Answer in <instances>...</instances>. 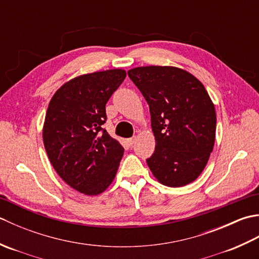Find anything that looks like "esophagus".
I'll list each match as a JSON object with an SVG mask.
<instances>
[{"label":"esophagus","instance_id":"1","mask_svg":"<svg viewBox=\"0 0 259 259\" xmlns=\"http://www.w3.org/2000/svg\"><path fill=\"white\" fill-rule=\"evenodd\" d=\"M126 142H128L129 146H133L135 142H136V137H133V138H129L128 140H126Z\"/></svg>","mask_w":259,"mask_h":259}]
</instances>
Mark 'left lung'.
<instances>
[{
	"mask_svg": "<svg viewBox=\"0 0 259 259\" xmlns=\"http://www.w3.org/2000/svg\"><path fill=\"white\" fill-rule=\"evenodd\" d=\"M149 104L156 149L147 159L152 175L168 187L196 180L213 149L216 111L196 76L175 67H139L128 71Z\"/></svg>",
	"mask_w": 259,
	"mask_h": 259,
	"instance_id": "left-lung-1",
	"label": "left lung"
}]
</instances>
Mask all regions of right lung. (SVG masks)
<instances>
[{"label": "right lung", "mask_w": 259, "mask_h": 259, "mask_svg": "<svg viewBox=\"0 0 259 259\" xmlns=\"http://www.w3.org/2000/svg\"><path fill=\"white\" fill-rule=\"evenodd\" d=\"M112 69L70 80L54 93L43 125V142L53 168L84 195H99L112 183L123 147L103 129L106 104L125 78Z\"/></svg>", "instance_id": "add662e5"}]
</instances>
